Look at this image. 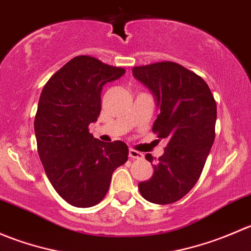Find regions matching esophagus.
Here are the masks:
<instances>
[{
    "label": "esophagus",
    "mask_w": 251,
    "mask_h": 251,
    "mask_svg": "<svg viewBox=\"0 0 251 251\" xmlns=\"http://www.w3.org/2000/svg\"><path fill=\"white\" fill-rule=\"evenodd\" d=\"M128 156H130L131 159H142L143 158V154H142L141 151H135V149H130V151H128Z\"/></svg>",
    "instance_id": "1"
}]
</instances>
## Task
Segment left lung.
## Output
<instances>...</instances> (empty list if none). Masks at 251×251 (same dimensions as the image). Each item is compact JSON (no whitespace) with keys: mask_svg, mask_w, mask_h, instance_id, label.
Returning a JSON list of instances; mask_svg holds the SVG:
<instances>
[{"mask_svg":"<svg viewBox=\"0 0 251 251\" xmlns=\"http://www.w3.org/2000/svg\"><path fill=\"white\" fill-rule=\"evenodd\" d=\"M132 75L154 96L160 114L153 131L168 140L158 160L146 155L154 173L138 188L151 203H175L193 188L203 171L215 140L216 102L203 78L177 63L136 67Z\"/></svg>","mask_w":251,"mask_h":251,"instance_id":"obj_1","label":"left lung"}]
</instances>
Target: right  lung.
I'll return each mask as SVG.
<instances>
[{
  "label": "right lung",
  "mask_w": 251,
  "mask_h": 251,
  "mask_svg": "<svg viewBox=\"0 0 251 251\" xmlns=\"http://www.w3.org/2000/svg\"><path fill=\"white\" fill-rule=\"evenodd\" d=\"M124 74L123 68L78 55L48 80L40 96L34 123L37 151L53 188L73 206L100 203L111 175L127 160L124 142L105 143L88 132L100 113L103 86Z\"/></svg>",
  "instance_id": "1"
}]
</instances>
